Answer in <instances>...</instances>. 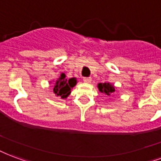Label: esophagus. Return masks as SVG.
<instances>
[{
    "label": "esophagus",
    "mask_w": 161,
    "mask_h": 161,
    "mask_svg": "<svg viewBox=\"0 0 161 161\" xmlns=\"http://www.w3.org/2000/svg\"><path fill=\"white\" fill-rule=\"evenodd\" d=\"M83 81L86 82V83H91V81H92V78H91V77H84V78H83Z\"/></svg>",
    "instance_id": "esophagus-1"
}]
</instances>
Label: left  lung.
<instances>
[{"label": "left lung", "mask_w": 161, "mask_h": 161, "mask_svg": "<svg viewBox=\"0 0 161 161\" xmlns=\"http://www.w3.org/2000/svg\"><path fill=\"white\" fill-rule=\"evenodd\" d=\"M98 89L101 92L106 94L107 96H110V94L113 93L115 91L114 87L112 85H110L109 83H103V84L99 83Z\"/></svg>", "instance_id": "1"}]
</instances>
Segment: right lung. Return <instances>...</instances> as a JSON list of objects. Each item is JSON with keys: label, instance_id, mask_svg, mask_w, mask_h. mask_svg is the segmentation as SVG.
I'll list each match as a JSON object with an SVG mask.
<instances>
[{"label": "right lung", "instance_id": "obj_1", "mask_svg": "<svg viewBox=\"0 0 161 161\" xmlns=\"http://www.w3.org/2000/svg\"><path fill=\"white\" fill-rule=\"evenodd\" d=\"M76 84V80L75 78H71L69 80L65 79V75L62 74L60 78L55 83L53 92L57 96L60 97L62 98H66L70 93L71 88L74 87Z\"/></svg>", "mask_w": 161, "mask_h": 161}]
</instances>
